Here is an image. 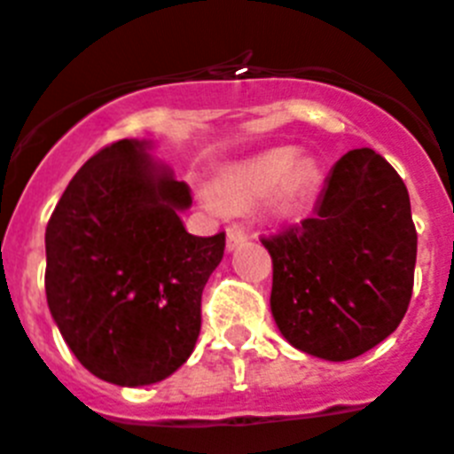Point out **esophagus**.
<instances>
[{
    "instance_id": "obj_1",
    "label": "esophagus",
    "mask_w": 454,
    "mask_h": 454,
    "mask_svg": "<svg viewBox=\"0 0 454 454\" xmlns=\"http://www.w3.org/2000/svg\"><path fill=\"white\" fill-rule=\"evenodd\" d=\"M246 240H247V234L243 230H236V227L227 230V252H234L236 247L243 246Z\"/></svg>"
}]
</instances>
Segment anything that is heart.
Wrapping results in <instances>:
<instances>
[{
	"mask_svg": "<svg viewBox=\"0 0 454 454\" xmlns=\"http://www.w3.org/2000/svg\"><path fill=\"white\" fill-rule=\"evenodd\" d=\"M295 154L286 147L266 152L256 156L252 161L239 163L223 172L215 182V198L227 207H250V204L262 202L268 195L277 191L279 183V207L291 208L302 200L307 191L309 177L302 166H293ZM204 202L208 207H215V200L204 192Z\"/></svg>",
	"mask_w": 454,
	"mask_h": 454,
	"instance_id": "heart-1",
	"label": "heart"
}]
</instances>
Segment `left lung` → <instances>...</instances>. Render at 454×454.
Returning <instances> with one entry per match:
<instances>
[{
    "mask_svg": "<svg viewBox=\"0 0 454 454\" xmlns=\"http://www.w3.org/2000/svg\"><path fill=\"white\" fill-rule=\"evenodd\" d=\"M263 246L272 256V318L307 355L355 359L407 314L416 268L411 204L398 172L371 147L340 156L314 215Z\"/></svg>",
    "mask_w": 454,
    "mask_h": 454,
    "instance_id": "1",
    "label": "left lung"
}]
</instances>
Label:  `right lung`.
I'll return each instance as SVG.
<instances>
[{
    "label": "right lung",
    "instance_id": "right-lung-1",
    "mask_svg": "<svg viewBox=\"0 0 454 454\" xmlns=\"http://www.w3.org/2000/svg\"><path fill=\"white\" fill-rule=\"evenodd\" d=\"M150 150L124 138L88 159L45 231L51 318L82 366L118 387L161 382L191 356L224 254L223 231L188 234L191 191Z\"/></svg>",
    "mask_w": 454,
    "mask_h": 454
}]
</instances>
